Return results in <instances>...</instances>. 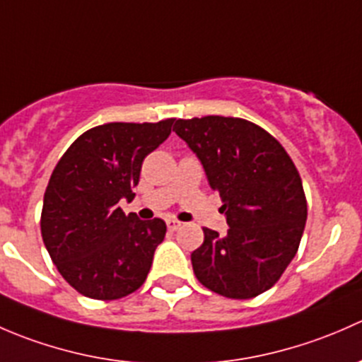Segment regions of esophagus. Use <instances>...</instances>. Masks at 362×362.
<instances>
[{"mask_svg": "<svg viewBox=\"0 0 362 362\" xmlns=\"http://www.w3.org/2000/svg\"><path fill=\"white\" fill-rule=\"evenodd\" d=\"M166 226H168V229H170V231H177L178 228H180L182 226V222H178L177 218H166Z\"/></svg>", "mask_w": 362, "mask_h": 362, "instance_id": "1", "label": "esophagus"}]
</instances>
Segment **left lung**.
Returning <instances> with one entry per match:
<instances>
[{
    "label": "left lung",
    "instance_id": "left-lung-1",
    "mask_svg": "<svg viewBox=\"0 0 362 362\" xmlns=\"http://www.w3.org/2000/svg\"><path fill=\"white\" fill-rule=\"evenodd\" d=\"M173 131L202 160L229 226L226 235L203 229V245L191 254L196 279L226 298L262 294L291 264L305 231L306 199L293 159L245 119H178Z\"/></svg>",
    "mask_w": 362,
    "mask_h": 362
}]
</instances>
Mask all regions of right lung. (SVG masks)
<instances>
[{"label": "right lung", "instance_id": "right-lung-1", "mask_svg": "<svg viewBox=\"0 0 362 362\" xmlns=\"http://www.w3.org/2000/svg\"><path fill=\"white\" fill-rule=\"evenodd\" d=\"M175 119L110 122L80 134L50 175L42 210V238L63 279L93 299L134 293L148 275L166 235L160 218L126 215L141 163L171 133Z\"/></svg>", "mask_w": 362, "mask_h": 362}]
</instances>
